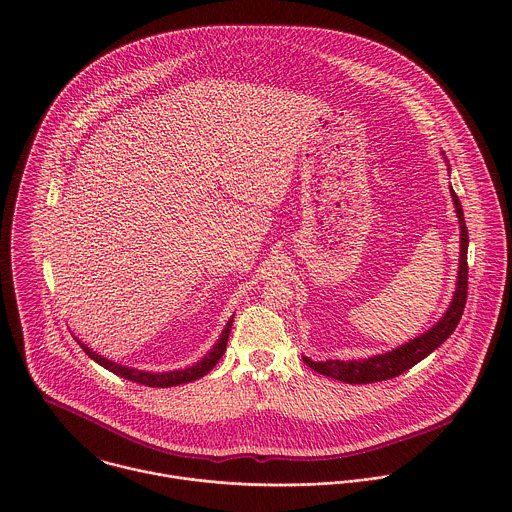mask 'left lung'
<instances>
[{"mask_svg":"<svg viewBox=\"0 0 512 512\" xmlns=\"http://www.w3.org/2000/svg\"><path fill=\"white\" fill-rule=\"evenodd\" d=\"M451 199L455 205V213L459 219V230H461V252H459V270H457V284H455V293L453 299L445 311V315L439 319L438 323L422 333L420 337L412 339L410 343H404L398 349H392L388 353L368 357L363 361H321L315 363L307 357H303V363L313 368L319 374L331 376L335 380H343L347 384H368V382H380L388 380L394 376H400L402 372L410 370L412 366L418 365L422 359H426L430 353H434L439 345L455 331L463 309L467 301V246H469V232L465 226V217L461 203L457 195L451 189Z\"/></svg>","mask_w":512,"mask_h":512,"instance_id":"obj_1","label":"left lung"}]
</instances>
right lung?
Returning <instances> with one entry per match:
<instances>
[{
    "mask_svg": "<svg viewBox=\"0 0 512 512\" xmlns=\"http://www.w3.org/2000/svg\"><path fill=\"white\" fill-rule=\"evenodd\" d=\"M232 321H234V315L228 319L224 331L220 333L219 341L215 343V347L197 363V365L189 366V368H183V370H169V372H146V370H136V368H130V366L118 365V363H112L108 359H104L102 355L94 353L92 349H88L84 343H80L78 339V345L82 347V351L92 359L96 361L98 365L108 368L110 372L126 378V380H132V382H138V384H146V386H153V388H167V386H179V384H185V382H191V380H197L201 376H205L207 372L213 370V366L217 365L220 361V357L224 355L226 351V341H228V335H230V327H232Z\"/></svg>",
    "mask_w": 512,
    "mask_h": 512,
    "instance_id": "1",
    "label": "right lung"
}]
</instances>
